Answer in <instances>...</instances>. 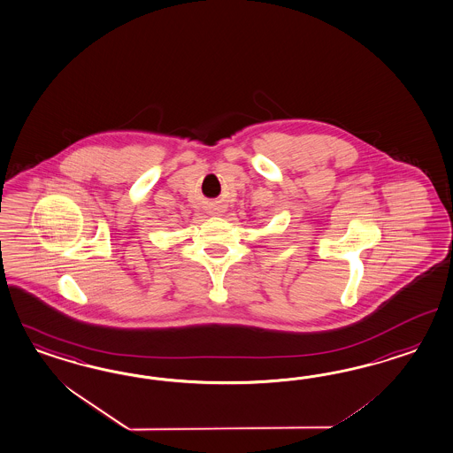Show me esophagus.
<instances>
[{
    "label": "esophagus",
    "mask_w": 453,
    "mask_h": 453,
    "mask_svg": "<svg viewBox=\"0 0 453 453\" xmlns=\"http://www.w3.org/2000/svg\"><path fill=\"white\" fill-rule=\"evenodd\" d=\"M225 205H221V203H211L210 207H208V213L210 215H215V217H220V215H223L225 213Z\"/></svg>",
    "instance_id": "esophagus-1"
}]
</instances>
